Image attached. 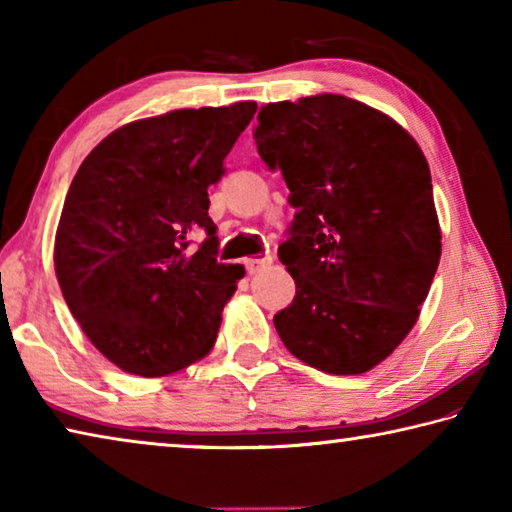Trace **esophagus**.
I'll return each mask as SVG.
<instances>
[{
    "label": "esophagus",
    "instance_id": "34e87169",
    "mask_svg": "<svg viewBox=\"0 0 512 512\" xmlns=\"http://www.w3.org/2000/svg\"><path fill=\"white\" fill-rule=\"evenodd\" d=\"M246 271L250 273V275H255V273H259V271H264V268H268L273 264V257H259V259H255V257H250V259H246Z\"/></svg>",
    "mask_w": 512,
    "mask_h": 512
}]
</instances>
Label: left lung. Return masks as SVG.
<instances>
[{"label":"left lung","mask_w":512,"mask_h":512,"mask_svg":"<svg viewBox=\"0 0 512 512\" xmlns=\"http://www.w3.org/2000/svg\"><path fill=\"white\" fill-rule=\"evenodd\" d=\"M253 135L298 210L277 248L296 280L277 334L311 368L368 372L413 329L440 262L427 158L395 119L341 94L268 103Z\"/></svg>","instance_id":"8db88e82"}]
</instances>
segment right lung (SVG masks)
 Instances as JSON below:
<instances>
[{
	"instance_id": "1",
	"label": "right lung",
	"mask_w": 512,
	"mask_h": 512,
	"mask_svg": "<svg viewBox=\"0 0 512 512\" xmlns=\"http://www.w3.org/2000/svg\"><path fill=\"white\" fill-rule=\"evenodd\" d=\"M255 110L239 101L131 121L76 171L56 230V277L85 336L124 372L164 377L214 348L246 271L216 262L207 187ZM196 229L206 241L192 254Z\"/></svg>"
}]
</instances>
